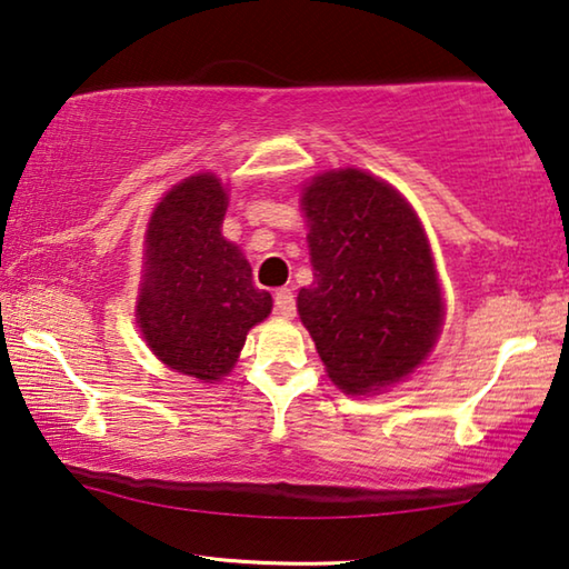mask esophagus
Masks as SVG:
<instances>
[{"instance_id":"34e87169","label":"esophagus","mask_w":569,"mask_h":569,"mask_svg":"<svg viewBox=\"0 0 569 569\" xmlns=\"http://www.w3.org/2000/svg\"><path fill=\"white\" fill-rule=\"evenodd\" d=\"M273 311L278 313V317H283V319L296 317V296H293L291 288H281V291H276V296H273Z\"/></svg>"}]
</instances>
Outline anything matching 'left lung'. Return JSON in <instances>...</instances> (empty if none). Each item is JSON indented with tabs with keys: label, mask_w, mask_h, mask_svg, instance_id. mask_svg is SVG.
Instances as JSON below:
<instances>
[{
	"label": "left lung",
	"mask_w": 569,
	"mask_h": 569,
	"mask_svg": "<svg viewBox=\"0 0 569 569\" xmlns=\"http://www.w3.org/2000/svg\"><path fill=\"white\" fill-rule=\"evenodd\" d=\"M313 283L296 306L347 395L400 382L436 347L446 303L426 230L408 200L362 169L303 187Z\"/></svg>",
	"instance_id": "left-lung-1"
}]
</instances>
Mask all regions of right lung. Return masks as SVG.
Segmentation results:
<instances>
[{"instance_id": "add662e5", "label": "right lung", "mask_w": 569, "mask_h": 569, "mask_svg": "<svg viewBox=\"0 0 569 569\" xmlns=\"http://www.w3.org/2000/svg\"><path fill=\"white\" fill-rule=\"evenodd\" d=\"M224 210L222 182L202 171L161 197L143 236L139 329L169 369L204 382L236 367L248 331L273 309L240 248L222 238Z\"/></svg>"}]
</instances>
